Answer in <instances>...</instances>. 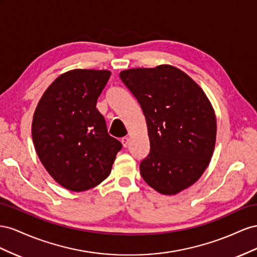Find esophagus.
<instances>
[{
	"instance_id": "34e87169",
	"label": "esophagus",
	"mask_w": 257,
	"mask_h": 257,
	"mask_svg": "<svg viewBox=\"0 0 257 257\" xmlns=\"http://www.w3.org/2000/svg\"><path fill=\"white\" fill-rule=\"evenodd\" d=\"M121 143H122L123 148H127L128 144H129V138H128V137H123V138L121 139Z\"/></svg>"
}]
</instances>
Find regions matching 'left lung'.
Instances as JSON below:
<instances>
[{"label":"left lung","mask_w":257,"mask_h":257,"mask_svg":"<svg viewBox=\"0 0 257 257\" xmlns=\"http://www.w3.org/2000/svg\"><path fill=\"white\" fill-rule=\"evenodd\" d=\"M141 105L150 153L140 164L143 180L158 193L175 195L199 179L213 155L216 118L194 80L169 64L119 73Z\"/></svg>","instance_id":"obj_1"}]
</instances>
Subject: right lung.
<instances>
[{
    "mask_svg": "<svg viewBox=\"0 0 257 257\" xmlns=\"http://www.w3.org/2000/svg\"><path fill=\"white\" fill-rule=\"evenodd\" d=\"M111 76L107 70L63 73L44 92L35 108L32 138L43 166L73 192L105 180L122 145L107 134L97 100Z\"/></svg>",
    "mask_w": 257,
    "mask_h": 257,
    "instance_id": "1",
    "label": "right lung"
}]
</instances>
